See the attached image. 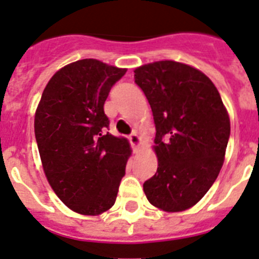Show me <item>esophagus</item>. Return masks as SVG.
Returning a JSON list of instances; mask_svg holds the SVG:
<instances>
[{"mask_svg": "<svg viewBox=\"0 0 259 259\" xmlns=\"http://www.w3.org/2000/svg\"><path fill=\"white\" fill-rule=\"evenodd\" d=\"M129 141L130 143H132L134 150H137V147H138L139 143H141V138H139V135L137 134V133H133V134L129 135Z\"/></svg>", "mask_w": 259, "mask_h": 259, "instance_id": "34e87169", "label": "esophagus"}]
</instances>
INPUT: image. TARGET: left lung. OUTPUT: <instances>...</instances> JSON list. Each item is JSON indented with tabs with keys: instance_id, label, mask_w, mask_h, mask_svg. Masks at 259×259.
<instances>
[{
	"instance_id": "left-lung-1",
	"label": "left lung",
	"mask_w": 259,
	"mask_h": 259,
	"mask_svg": "<svg viewBox=\"0 0 259 259\" xmlns=\"http://www.w3.org/2000/svg\"><path fill=\"white\" fill-rule=\"evenodd\" d=\"M156 126L157 171L143 183L147 199L165 211H182L202 199L225 160L230 118L221 95L202 72L173 60L134 71Z\"/></svg>"
}]
</instances>
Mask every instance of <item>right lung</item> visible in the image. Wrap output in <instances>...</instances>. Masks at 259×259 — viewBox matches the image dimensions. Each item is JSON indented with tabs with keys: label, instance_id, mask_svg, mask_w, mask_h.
<instances>
[{
	"label": "right lung",
	"instance_id": "1",
	"mask_svg": "<svg viewBox=\"0 0 259 259\" xmlns=\"http://www.w3.org/2000/svg\"><path fill=\"white\" fill-rule=\"evenodd\" d=\"M125 68L97 59L71 63L50 78L34 116L39 157L51 188L85 215L112 208L125 176L129 142L109 134L104 102Z\"/></svg>",
	"mask_w": 259,
	"mask_h": 259
}]
</instances>
